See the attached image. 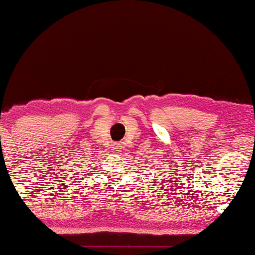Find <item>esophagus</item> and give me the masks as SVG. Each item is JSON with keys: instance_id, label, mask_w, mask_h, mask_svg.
I'll return each mask as SVG.
<instances>
[{"instance_id": "esophagus-1", "label": "esophagus", "mask_w": 255, "mask_h": 255, "mask_svg": "<svg viewBox=\"0 0 255 255\" xmlns=\"http://www.w3.org/2000/svg\"><path fill=\"white\" fill-rule=\"evenodd\" d=\"M122 143H123V142H116V143H114V145H115V147H116V149L117 150H121V149H123V145H122Z\"/></svg>"}]
</instances>
